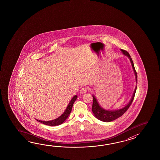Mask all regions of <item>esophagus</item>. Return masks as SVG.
I'll return each mask as SVG.
<instances>
[{"label": "esophagus", "mask_w": 160, "mask_h": 160, "mask_svg": "<svg viewBox=\"0 0 160 160\" xmlns=\"http://www.w3.org/2000/svg\"><path fill=\"white\" fill-rule=\"evenodd\" d=\"M87 92H88V88H86V87L82 88L81 90H80V93L81 94H85Z\"/></svg>", "instance_id": "34e87169"}]
</instances>
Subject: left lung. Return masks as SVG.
<instances>
[{
	"mask_svg": "<svg viewBox=\"0 0 160 160\" xmlns=\"http://www.w3.org/2000/svg\"><path fill=\"white\" fill-rule=\"evenodd\" d=\"M121 50L123 54L126 55L128 58H129L130 61L131 62V63L132 65L133 70H134V74L136 75V82H137V74L136 69L134 68L132 59L131 58L130 55L128 53V51L122 50V49H121ZM136 90H137V86H136V88L134 90L132 98L131 99L130 101L129 102V103L122 109L117 110H106L105 109H102V108L99 105L98 102H97L95 97L94 95H92L93 102H92V112L94 113V116H95V117L97 119H99V120L103 121V122H111V121H112L115 120L117 118H119L121 116H122L123 114L128 110V109H129V108L130 106V105H132L134 98V96H135Z\"/></svg>",
	"mask_w": 160,
	"mask_h": 160,
	"instance_id": "left-lung-1",
	"label": "left lung"
}]
</instances>
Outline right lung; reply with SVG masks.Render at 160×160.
<instances>
[{
	"label": "right lung",
	"mask_w": 160,
	"mask_h": 160,
	"mask_svg": "<svg viewBox=\"0 0 160 160\" xmlns=\"http://www.w3.org/2000/svg\"><path fill=\"white\" fill-rule=\"evenodd\" d=\"M77 98V96L74 95L73 97V98L72 99V100L70 101V103H68L67 108L65 110V112H63L61 116L59 117L57 119L49 121H40V120H38V119H36V120L38 121V122H40L43 123L44 125H48V126H57V125H61L63 122H65V120L68 118L70 113L72 112V106H73V104H74V103L75 102Z\"/></svg>",
	"instance_id": "add662e5"
}]
</instances>
